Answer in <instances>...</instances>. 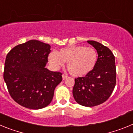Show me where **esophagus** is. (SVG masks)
Segmentation results:
<instances>
[{"mask_svg": "<svg viewBox=\"0 0 133 133\" xmlns=\"http://www.w3.org/2000/svg\"><path fill=\"white\" fill-rule=\"evenodd\" d=\"M62 76H63V80H65L66 78H67V77H68L67 75H64V74H63V75H62Z\"/></svg>", "mask_w": 133, "mask_h": 133, "instance_id": "1", "label": "esophagus"}]
</instances>
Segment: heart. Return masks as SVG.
<instances>
[{
  "mask_svg": "<svg viewBox=\"0 0 133 133\" xmlns=\"http://www.w3.org/2000/svg\"><path fill=\"white\" fill-rule=\"evenodd\" d=\"M49 60L55 69L66 63L68 70L72 76L81 77L93 69L97 63V54L93 48L72 46L63 48L58 52L52 51L49 55Z\"/></svg>",
  "mask_w": 133,
  "mask_h": 133,
  "instance_id": "obj_1",
  "label": "heart"
}]
</instances>
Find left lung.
Instances as JSON below:
<instances>
[{
  "label": "left lung",
  "instance_id": "left-lung-1",
  "mask_svg": "<svg viewBox=\"0 0 133 133\" xmlns=\"http://www.w3.org/2000/svg\"><path fill=\"white\" fill-rule=\"evenodd\" d=\"M87 42L97 50V63L84 77L75 78L72 94L77 103L91 107L102 104L110 97L116 85L117 73L111 50L96 41Z\"/></svg>",
  "mask_w": 133,
  "mask_h": 133
}]
</instances>
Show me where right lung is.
Here are the masks:
<instances>
[{
    "label": "right lung",
    "instance_id": "obj_1",
    "mask_svg": "<svg viewBox=\"0 0 133 133\" xmlns=\"http://www.w3.org/2000/svg\"><path fill=\"white\" fill-rule=\"evenodd\" d=\"M50 46L36 40L16 46L7 54L3 77L10 97L30 109H40L52 101L62 73L45 68Z\"/></svg>",
    "mask_w": 133,
    "mask_h": 133
}]
</instances>
